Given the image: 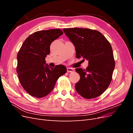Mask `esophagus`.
<instances>
[{
	"label": "esophagus",
	"instance_id": "34e87169",
	"mask_svg": "<svg viewBox=\"0 0 133 133\" xmlns=\"http://www.w3.org/2000/svg\"><path fill=\"white\" fill-rule=\"evenodd\" d=\"M66 70L68 72H70V73H73V72L74 71V69L73 68H67Z\"/></svg>",
	"mask_w": 133,
	"mask_h": 133
}]
</instances>
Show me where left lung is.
Wrapping results in <instances>:
<instances>
[{"mask_svg":"<svg viewBox=\"0 0 133 133\" xmlns=\"http://www.w3.org/2000/svg\"><path fill=\"white\" fill-rule=\"evenodd\" d=\"M63 31L75 47L76 57L86 59V69L76 68L80 80L75 89L85 99L98 97L111 82L115 68L113 52L110 43L100 32L87 28H64Z\"/></svg>","mask_w":133,"mask_h":133,"instance_id":"obj_1","label":"left lung"}]
</instances>
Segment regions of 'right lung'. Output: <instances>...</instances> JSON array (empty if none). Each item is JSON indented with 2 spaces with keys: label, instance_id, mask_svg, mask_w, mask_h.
<instances>
[{
  "label": "right lung",
  "instance_id": "add662e5",
  "mask_svg": "<svg viewBox=\"0 0 133 133\" xmlns=\"http://www.w3.org/2000/svg\"><path fill=\"white\" fill-rule=\"evenodd\" d=\"M63 34L60 29L38 31L23 43L17 55V72L21 85L29 95L38 98L46 96L66 72L61 64L53 68L45 64L51 43Z\"/></svg>",
  "mask_w": 133,
  "mask_h": 133
}]
</instances>
